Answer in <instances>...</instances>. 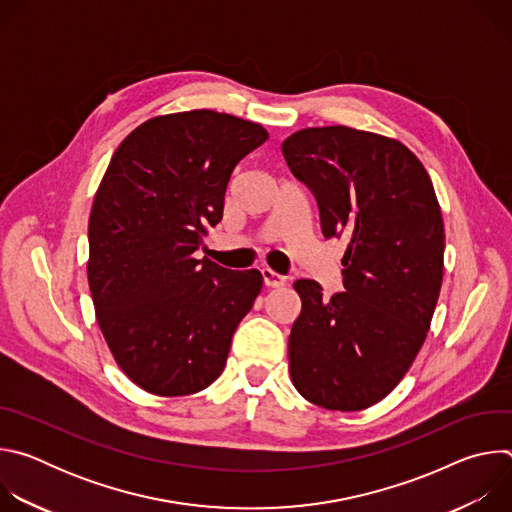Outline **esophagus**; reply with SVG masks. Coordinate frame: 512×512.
Here are the masks:
<instances>
[{"label":"esophagus","mask_w":512,"mask_h":512,"mask_svg":"<svg viewBox=\"0 0 512 512\" xmlns=\"http://www.w3.org/2000/svg\"><path fill=\"white\" fill-rule=\"evenodd\" d=\"M261 277H263V283L267 287H281L285 283L283 275H279V273H275L273 269H267V267L261 269Z\"/></svg>","instance_id":"esophagus-1"}]
</instances>
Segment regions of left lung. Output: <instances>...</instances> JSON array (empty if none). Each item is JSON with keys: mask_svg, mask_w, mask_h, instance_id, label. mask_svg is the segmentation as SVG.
<instances>
[{"mask_svg": "<svg viewBox=\"0 0 512 512\" xmlns=\"http://www.w3.org/2000/svg\"><path fill=\"white\" fill-rule=\"evenodd\" d=\"M283 158L316 196L324 237H344V289L314 279L294 289L302 312L289 334L298 393L332 411L385 399L421 350L444 279V218L431 178L393 137L346 125L306 127Z\"/></svg>", "mask_w": 512, "mask_h": 512, "instance_id": "8db88e82", "label": "left lung"}]
</instances>
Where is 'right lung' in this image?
<instances>
[{
  "label": "right lung",
  "mask_w": 512,
  "mask_h": 512,
  "mask_svg": "<svg viewBox=\"0 0 512 512\" xmlns=\"http://www.w3.org/2000/svg\"><path fill=\"white\" fill-rule=\"evenodd\" d=\"M267 137L259 123L192 109L143 121L109 162L89 216L87 277L105 342L143 391L192 395L225 369L263 277L194 251L221 223L235 166Z\"/></svg>",
  "instance_id": "obj_1"
}]
</instances>
